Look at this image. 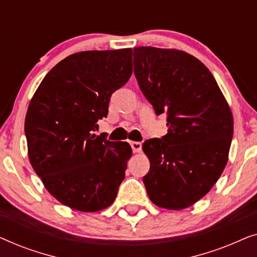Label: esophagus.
<instances>
[{"label":"esophagus","instance_id":"34e87169","mask_svg":"<svg viewBox=\"0 0 257 257\" xmlns=\"http://www.w3.org/2000/svg\"><path fill=\"white\" fill-rule=\"evenodd\" d=\"M130 145H131L132 151L135 153H139L140 151H142V143H139V142H131V143H130Z\"/></svg>","mask_w":257,"mask_h":257}]
</instances>
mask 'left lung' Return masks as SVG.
I'll return each instance as SVG.
<instances>
[{
    "mask_svg": "<svg viewBox=\"0 0 257 257\" xmlns=\"http://www.w3.org/2000/svg\"><path fill=\"white\" fill-rule=\"evenodd\" d=\"M133 66L156 114H167V135L143 145L151 164L143 178L147 195L161 208H187L212 189L226 167L231 111L209 70L187 52L135 48Z\"/></svg>",
    "mask_w": 257,
    "mask_h": 257,
    "instance_id": "obj_1",
    "label": "left lung"
}]
</instances>
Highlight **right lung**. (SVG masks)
<instances>
[{
	"mask_svg": "<svg viewBox=\"0 0 257 257\" xmlns=\"http://www.w3.org/2000/svg\"><path fill=\"white\" fill-rule=\"evenodd\" d=\"M132 50L70 55L47 73L28 107L31 166L48 192L80 212H98L114 201L132 156L127 143L96 136L111 94L132 75Z\"/></svg>",
	"mask_w": 257,
	"mask_h": 257,
	"instance_id": "add662e5",
	"label": "right lung"
}]
</instances>
